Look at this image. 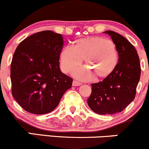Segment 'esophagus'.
Wrapping results in <instances>:
<instances>
[{"label": "esophagus", "mask_w": 149, "mask_h": 149, "mask_svg": "<svg viewBox=\"0 0 149 149\" xmlns=\"http://www.w3.org/2000/svg\"><path fill=\"white\" fill-rule=\"evenodd\" d=\"M72 85L73 86H80V85H81V83L79 82V81H76V80H74L72 82Z\"/></svg>", "instance_id": "esophagus-1"}]
</instances>
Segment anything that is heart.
I'll list each match as a JSON object with an SVG mask.
<instances>
[{
    "mask_svg": "<svg viewBox=\"0 0 149 149\" xmlns=\"http://www.w3.org/2000/svg\"><path fill=\"white\" fill-rule=\"evenodd\" d=\"M63 71L69 73L81 65L84 60L86 68L74 72L81 79H105L117 68L119 54L116 46L111 40L100 36L81 38L76 40L72 46L63 48L60 53Z\"/></svg>",
    "mask_w": 149,
    "mask_h": 149,
    "instance_id": "b5f03b06",
    "label": "heart"
}]
</instances>
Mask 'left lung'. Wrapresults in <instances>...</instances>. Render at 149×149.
<instances>
[{
  "instance_id": "obj_1",
  "label": "left lung",
  "mask_w": 149,
  "mask_h": 149,
  "mask_svg": "<svg viewBox=\"0 0 149 149\" xmlns=\"http://www.w3.org/2000/svg\"><path fill=\"white\" fill-rule=\"evenodd\" d=\"M103 33L109 35L116 46L119 62L109 77L91 84L87 103L97 114L111 115L123 111L134 99L141 66L136 49L127 38L113 31Z\"/></svg>"
}]
</instances>
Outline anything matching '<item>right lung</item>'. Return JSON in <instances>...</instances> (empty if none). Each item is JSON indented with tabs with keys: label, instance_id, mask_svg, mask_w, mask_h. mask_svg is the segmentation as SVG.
I'll return each mask as SVG.
<instances>
[{
	"label": "right lung",
	"instance_id": "1",
	"mask_svg": "<svg viewBox=\"0 0 149 149\" xmlns=\"http://www.w3.org/2000/svg\"><path fill=\"white\" fill-rule=\"evenodd\" d=\"M63 37L52 31L28 36L17 47L10 67L12 94L23 109L42 115L53 111L73 79L60 70Z\"/></svg>",
	"mask_w": 149,
	"mask_h": 149
}]
</instances>
